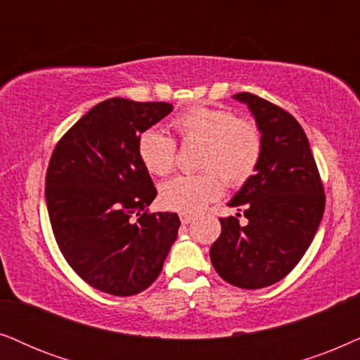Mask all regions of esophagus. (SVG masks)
Instances as JSON below:
<instances>
[{"label": "esophagus", "instance_id": "1", "mask_svg": "<svg viewBox=\"0 0 360 360\" xmlns=\"http://www.w3.org/2000/svg\"><path fill=\"white\" fill-rule=\"evenodd\" d=\"M179 217H181V222H183L184 225L191 224V220H193V215H191V214H181Z\"/></svg>", "mask_w": 360, "mask_h": 360}]
</instances>
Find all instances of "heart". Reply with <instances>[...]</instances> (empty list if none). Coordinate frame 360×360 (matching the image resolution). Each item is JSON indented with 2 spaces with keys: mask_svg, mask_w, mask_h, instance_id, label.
Masks as SVG:
<instances>
[{
  "mask_svg": "<svg viewBox=\"0 0 360 360\" xmlns=\"http://www.w3.org/2000/svg\"><path fill=\"white\" fill-rule=\"evenodd\" d=\"M183 143H200L198 174L177 176L160 189L166 209L193 214L222 194L224 181L240 188L255 174L263 155V135L252 120L237 118L229 108L194 105L171 120ZM136 153L150 174L166 176L174 169L177 145L174 138L156 128L141 131Z\"/></svg>",
  "mask_w": 360,
  "mask_h": 360,
  "instance_id": "b5f03b06",
  "label": "heart"
}]
</instances>
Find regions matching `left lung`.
Instances as JSON below:
<instances>
[{
    "mask_svg": "<svg viewBox=\"0 0 360 360\" xmlns=\"http://www.w3.org/2000/svg\"><path fill=\"white\" fill-rule=\"evenodd\" d=\"M255 115L263 135L257 172L230 207L248 222L220 217L222 232L210 247L220 278L258 290L283 280L308 250L323 219L326 195L308 138L293 115L255 94H236Z\"/></svg>",
    "mask_w": 360,
    "mask_h": 360,
    "instance_id": "obj_1",
    "label": "left lung"
}]
</instances>
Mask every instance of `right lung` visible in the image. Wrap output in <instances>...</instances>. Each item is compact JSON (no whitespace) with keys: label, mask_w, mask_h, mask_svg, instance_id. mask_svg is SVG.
Returning <instances> with one entry per match:
<instances>
[{"label":"right lung","mask_w":360,"mask_h":360,"mask_svg":"<svg viewBox=\"0 0 360 360\" xmlns=\"http://www.w3.org/2000/svg\"><path fill=\"white\" fill-rule=\"evenodd\" d=\"M172 110L166 102L108 98L67 130L46 172V202L59 250L95 290L145 291L177 237L174 212H150L156 188L136 153L141 131Z\"/></svg>","instance_id":"add662e5"}]
</instances>
